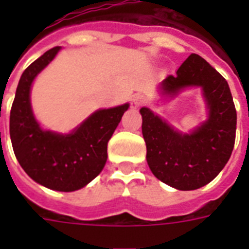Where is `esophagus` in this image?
Segmentation results:
<instances>
[{"mask_svg": "<svg viewBox=\"0 0 249 249\" xmlns=\"http://www.w3.org/2000/svg\"><path fill=\"white\" fill-rule=\"evenodd\" d=\"M143 97L142 95H140V94H137V95H134V97L132 98V108L137 109V108H140L141 106L143 105Z\"/></svg>", "mask_w": 249, "mask_h": 249, "instance_id": "obj_1", "label": "esophagus"}]
</instances>
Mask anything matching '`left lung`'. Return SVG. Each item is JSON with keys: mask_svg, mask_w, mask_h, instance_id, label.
<instances>
[{"mask_svg": "<svg viewBox=\"0 0 249 249\" xmlns=\"http://www.w3.org/2000/svg\"><path fill=\"white\" fill-rule=\"evenodd\" d=\"M189 88H200L207 120L182 133L147 107L140 109L146 159L152 174L174 189H200L217 177L231 156L236 111L228 81L197 54H191L160 83V94L172 99Z\"/></svg>", "mask_w": 249, "mask_h": 249, "instance_id": "8db88e82", "label": "left lung"}]
</instances>
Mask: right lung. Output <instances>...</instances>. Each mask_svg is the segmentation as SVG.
I'll return each mask as SVG.
<instances>
[{"label": "right lung", "instance_id": "1", "mask_svg": "<svg viewBox=\"0 0 249 249\" xmlns=\"http://www.w3.org/2000/svg\"><path fill=\"white\" fill-rule=\"evenodd\" d=\"M60 49L48 50L23 72L10 112V138L18 161L33 181L71 193L83 189L105 168L107 143L129 103L97 109L71 133L42 128L33 113L31 88Z\"/></svg>", "mask_w": 249, "mask_h": 249}]
</instances>
